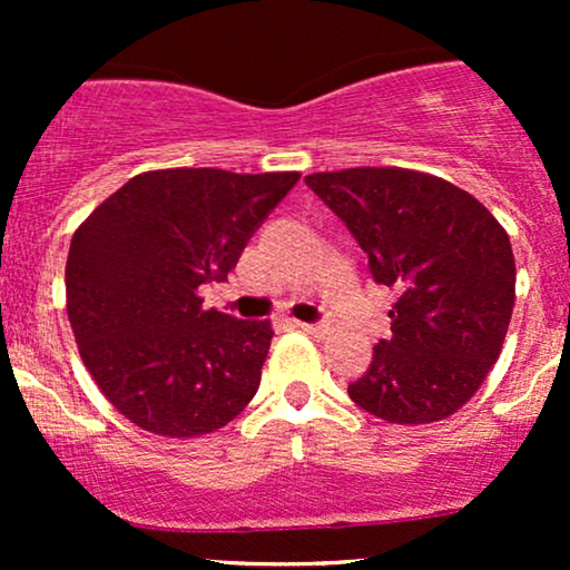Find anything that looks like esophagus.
I'll use <instances>...</instances> for the list:
<instances>
[{"instance_id": "34e87169", "label": "esophagus", "mask_w": 570, "mask_h": 570, "mask_svg": "<svg viewBox=\"0 0 570 570\" xmlns=\"http://www.w3.org/2000/svg\"><path fill=\"white\" fill-rule=\"evenodd\" d=\"M292 324L297 326V330L307 332V335H322L324 332V326H318V324H307V322H292Z\"/></svg>"}]
</instances>
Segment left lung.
Returning a JSON list of instances; mask_svg holds the SVG:
<instances>
[{"label": "left lung", "mask_w": 570, "mask_h": 570, "mask_svg": "<svg viewBox=\"0 0 570 570\" xmlns=\"http://www.w3.org/2000/svg\"><path fill=\"white\" fill-rule=\"evenodd\" d=\"M399 299L391 337L348 396L399 426L444 421L499 362L514 307V254L499 219L466 189L412 168L305 176Z\"/></svg>", "instance_id": "1"}]
</instances>
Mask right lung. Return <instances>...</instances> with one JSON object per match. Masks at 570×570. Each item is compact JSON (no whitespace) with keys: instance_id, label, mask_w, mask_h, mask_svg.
<instances>
[{"instance_id":"add662e5","label":"right lung","mask_w":570,"mask_h":570,"mask_svg":"<svg viewBox=\"0 0 570 570\" xmlns=\"http://www.w3.org/2000/svg\"><path fill=\"white\" fill-rule=\"evenodd\" d=\"M297 171L160 168L126 181L71 238L67 313L82 364L130 423L193 440L252 402L271 322L203 307Z\"/></svg>"}]
</instances>
